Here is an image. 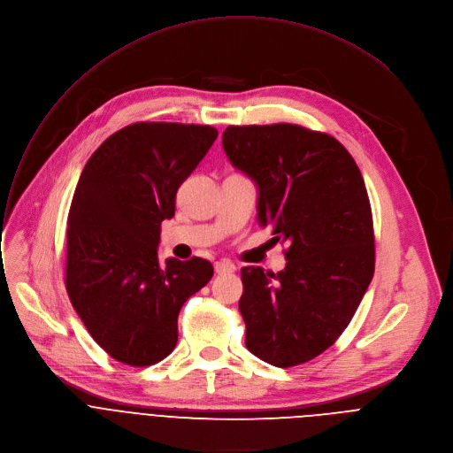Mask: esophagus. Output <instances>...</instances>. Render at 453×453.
<instances>
[{"label":"esophagus","mask_w":453,"mask_h":453,"mask_svg":"<svg viewBox=\"0 0 453 453\" xmlns=\"http://www.w3.org/2000/svg\"><path fill=\"white\" fill-rule=\"evenodd\" d=\"M214 270H216V273L223 275V273H232L235 270V266L230 261H218V263H214Z\"/></svg>","instance_id":"1"}]
</instances>
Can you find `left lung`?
I'll use <instances>...</instances> for the list:
<instances>
[{
  "mask_svg": "<svg viewBox=\"0 0 453 453\" xmlns=\"http://www.w3.org/2000/svg\"><path fill=\"white\" fill-rule=\"evenodd\" d=\"M223 149L257 183V218L288 242L286 268L241 270L246 347L275 367L306 364L355 317L374 275L367 188L349 150L296 124L228 126Z\"/></svg>",
  "mask_w": 453,
  "mask_h": 453,
  "instance_id": "1",
  "label": "left lung"
}]
</instances>
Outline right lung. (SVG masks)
<instances>
[{
	"instance_id": "obj_1",
	"label": "right lung",
	"mask_w": 453,
	"mask_h": 453,
	"mask_svg": "<svg viewBox=\"0 0 453 453\" xmlns=\"http://www.w3.org/2000/svg\"><path fill=\"white\" fill-rule=\"evenodd\" d=\"M218 138L212 126L134 122L82 169L68 212L65 284L91 338L131 367L162 362L185 300L214 275L207 259L158 261L178 187Z\"/></svg>"
}]
</instances>
